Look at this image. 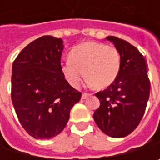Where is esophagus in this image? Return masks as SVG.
I'll return each instance as SVG.
<instances>
[{"label":"esophagus","instance_id":"esophagus-1","mask_svg":"<svg viewBox=\"0 0 160 160\" xmlns=\"http://www.w3.org/2000/svg\"><path fill=\"white\" fill-rule=\"evenodd\" d=\"M89 96H91V94H90V93H82V99H86V98H88Z\"/></svg>","mask_w":160,"mask_h":160}]
</instances>
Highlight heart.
<instances>
[{
    "mask_svg": "<svg viewBox=\"0 0 160 160\" xmlns=\"http://www.w3.org/2000/svg\"><path fill=\"white\" fill-rule=\"evenodd\" d=\"M61 69L73 87L79 85L84 72L87 84L106 88L119 75L121 54L118 49L113 46L84 42L70 52L69 59L62 64Z\"/></svg>",
    "mask_w": 160,
    "mask_h": 160,
    "instance_id": "1",
    "label": "heart"
}]
</instances>
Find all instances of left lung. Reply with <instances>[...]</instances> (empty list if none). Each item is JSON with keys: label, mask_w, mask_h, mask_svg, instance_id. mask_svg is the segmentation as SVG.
I'll return each instance as SVG.
<instances>
[{"label": "left lung", "mask_w": 160, "mask_h": 160, "mask_svg": "<svg viewBox=\"0 0 160 160\" xmlns=\"http://www.w3.org/2000/svg\"><path fill=\"white\" fill-rule=\"evenodd\" d=\"M121 54V69L115 81L95 96L100 108L94 120L100 130L108 136L120 138L132 133L145 113L151 83L143 54L128 42L108 36Z\"/></svg>", "instance_id": "obj_1"}]
</instances>
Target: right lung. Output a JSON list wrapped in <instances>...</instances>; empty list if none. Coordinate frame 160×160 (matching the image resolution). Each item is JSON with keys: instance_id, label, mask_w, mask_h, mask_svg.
<instances>
[{"instance_id": "1", "label": "right lung", "mask_w": 160, "mask_h": 160, "mask_svg": "<svg viewBox=\"0 0 160 160\" xmlns=\"http://www.w3.org/2000/svg\"><path fill=\"white\" fill-rule=\"evenodd\" d=\"M63 41L45 35L25 47L12 64L11 100L25 131L50 139L66 127L82 92L66 81L61 69Z\"/></svg>"}]
</instances>
